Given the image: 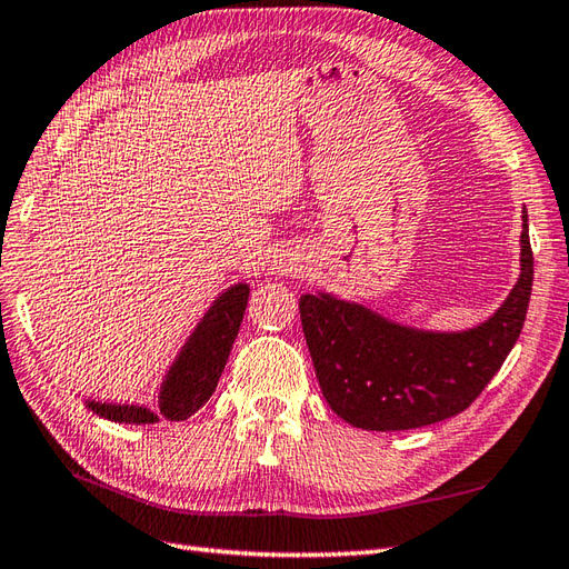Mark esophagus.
I'll return each instance as SVG.
<instances>
[{"instance_id": "34e87169", "label": "esophagus", "mask_w": 569, "mask_h": 569, "mask_svg": "<svg viewBox=\"0 0 569 569\" xmlns=\"http://www.w3.org/2000/svg\"><path fill=\"white\" fill-rule=\"evenodd\" d=\"M295 270H297V264L292 260H280V262L272 264L274 274H292Z\"/></svg>"}]
</instances>
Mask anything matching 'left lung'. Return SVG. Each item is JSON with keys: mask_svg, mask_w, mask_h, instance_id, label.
Masks as SVG:
<instances>
[{"mask_svg": "<svg viewBox=\"0 0 569 569\" xmlns=\"http://www.w3.org/2000/svg\"><path fill=\"white\" fill-rule=\"evenodd\" d=\"M521 274L485 323L458 333L419 331L331 295L299 299L301 328L323 397L365 431H409L458 416L482 395L521 336L533 287L523 209Z\"/></svg>", "mask_w": 569, "mask_h": 569, "instance_id": "1", "label": "left lung"}]
</instances>
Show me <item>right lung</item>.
I'll return each mask as SVG.
<instances>
[{
  "mask_svg": "<svg viewBox=\"0 0 569 569\" xmlns=\"http://www.w3.org/2000/svg\"><path fill=\"white\" fill-rule=\"evenodd\" d=\"M250 289L248 284L238 282L226 289V292L213 301L204 319L199 321L194 333L189 336L184 348L180 350L178 360L172 362L166 380L160 387L158 407L160 411H150L146 407H133V403H99L87 401L94 413L109 421L119 423H156L160 416L168 421H184L199 411L213 389L219 385V377L229 360L233 340L241 328Z\"/></svg>",
  "mask_w": 569,
  "mask_h": 569,
  "instance_id": "right-lung-1",
  "label": "right lung"
}]
</instances>
